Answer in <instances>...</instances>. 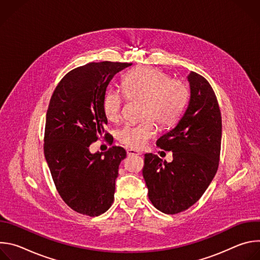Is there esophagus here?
<instances>
[{
	"mask_svg": "<svg viewBox=\"0 0 260 260\" xmlns=\"http://www.w3.org/2000/svg\"><path fill=\"white\" fill-rule=\"evenodd\" d=\"M126 153H127V155H128V156H134V155L139 156V155H141V154H142L141 152L136 151V150H133V149H128V150L126 151Z\"/></svg>",
	"mask_w": 260,
	"mask_h": 260,
	"instance_id": "1",
	"label": "esophagus"
}]
</instances>
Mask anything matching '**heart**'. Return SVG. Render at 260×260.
Listing matches in <instances>:
<instances>
[{"mask_svg": "<svg viewBox=\"0 0 260 260\" xmlns=\"http://www.w3.org/2000/svg\"><path fill=\"white\" fill-rule=\"evenodd\" d=\"M122 92L108 89L103 98V112L111 122L121 118L124 96L142 100V120L125 125L118 133L119 142L131 149H141L156 134V125L167 126L177 120L187 102L188 88L181 80L170 78L153 67H140L128 72L122 80Z\"/></svg>", "mask_w": 260, "mask_h": 260, "instance_id": "obj_1", "label": "heart"}]
</instances>
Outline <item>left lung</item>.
<instances>
[{
  "label": "left lung",
  "instance_id": "8db88e82",
  "mask_svg": "<svg viewBox=\"0 0 260 260\" xmlns=\"http://www.w3.org/2000/svg\"><path fill=\"white\" fill-rule=\"evenodd\" d=\"M190 100L177 125L161 136L156 146L173 152V161L145 154L143 177L148 198L165 214L190 208L215 177L220 159L222 121L216 94L206 78L188 75Z\"/></svg>",
  "mask_w": 260,
  "mask_h": 260
}]
</instances>
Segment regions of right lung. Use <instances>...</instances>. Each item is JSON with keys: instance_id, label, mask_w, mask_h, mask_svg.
Here are the masks:
<instances>
[{"instance_id": "obj_1", "label": "right lung", "mask_w": 260, "mask_h": 260, "mask_svg": "<svg viewBox=\"0 0 260 260\" xmlns=\"http://www.w3.org/2000/svg\"><path fill=\"white\" fill-rule=\"evenodd\" d=\"M127 62H89L70 71L55 87L47 110L44 154L62 201L74 211L94 217L113 204L118 167L125 158L122 147L104 153L89 152L108 120L103 112L106 88ZM107 142L111 145V138Z\"/></svg>"}]
</instances>
